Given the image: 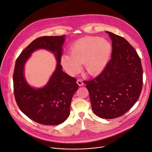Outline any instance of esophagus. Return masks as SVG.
<instances>
[{
	"label": "esophagus",
	"instance_id": "esophagus-1",
	"mask_svg": "<svg viewBox=\"0 0 152 152\" xmlns=\"http://www.w3.org/2000/svg\"><path fill=\"white\" fill-rule=\"evenodd\" d=\"M77 84H78L79 86H83V83L82 81V80H80V79L77 80Z\"/></svg>",
	"mask_w": 152,
	"mask_h": 152
}]
</instances>
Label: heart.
<instances>
[{
  "mask_svg": "<svg viewBox=\"0 0 152 152\" xmlns=\"http://www.w3.org/2000/svg\"><path fill=\"white\" fill-rule=\"evenodd\" d=\"M111 53L110 43L105 39L87 37L78 39L70 48L69 55L63 54L61 63L71 76L77 74L81 64L92 75L100 72L106 67Z\"/></svg>",
  "mask_w": 152,
  "mask_h": 152,
  "instance_id": "1",
  "label": "heart"
}]
</instances>
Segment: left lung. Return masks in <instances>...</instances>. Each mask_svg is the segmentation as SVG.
Wrapping results in <instances>:
<instances>
[{
    "label": "left lung",
    "mask_w": 152,
    "mask_h": 152,
    "mask_svg": "<svg viewBox=\"0 0 152 152\" xmlns=\"http://www.w3.org/2000/svg\"><path fill=\"white\" fill-rule=\"evenodd\" d=\"M112 40L111 58L86 84L92 109L97 116L115 118L130 110L142 91L143 69L137 51L124 38L106 31Z\"/></svg>",
    "instance_id": "1"
}]
</instances>
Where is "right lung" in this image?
<instances>
[{
	"mask_svg": "<svg viewBox=\"0 0 152 152\" xmlns=\"http://www.w3.org/2000/svg\"><path fill=\"white\" fill-rule=\"evenodd\" d=\"M64 41L65 35L39 37L28 46L15 61L13 86L17 104L28 118L41 124L56 125L66 121L72 96L78 89L77 79L63 72L60 64ZM39 48L52 51L58 63L47 84L41 88H35L26 81L23 69L31 53Z\"/></svg>",
	"mask_w": 152,
	"mask_h": 152,
	"instance_id": "1",
	"label": "right lung"
}]
</instances>
